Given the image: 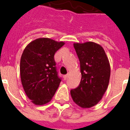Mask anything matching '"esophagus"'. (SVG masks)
<instances>
[{"label":"esophagus","mask_w":130,"mask_h":130,"mask_svg":"<svg viewBox=\"0 0 130 130\" xmlns=\"http://www.w3.org/2000/svg\"><path fill=\"white\" fill-rule=\"evenodd\" d=\"M67 77H68V75H63V79H65V80H66V79H67Z\"/></svg>","instance_id":"obj_1"}]
</instances>
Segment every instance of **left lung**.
<instances>
[{
	"label": "left lung",
	"mask_w": 130,
	"mask_h": 130,
	"mask_svg": "<svg viewBox=\"0 0 130 130\" xmlns=\"http://www.w3.org/2000/svg\"><path fill=\"white\" fill-rule=\"evenodd\" d=\"M80 63L82 79L77 88L71 90L74 103L82 108H90L99 103L109 85L111 67L101 45L87 42L74 43Z\"/></svg>",
	"instance_id": "1"
}]
</instances>
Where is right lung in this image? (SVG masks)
<instances>
[{"mask_svg": "<svg viewBox=\"0 0 130 130\" xmlns=\"http://www.w3.org/2000/svg\"><path fill=\"white\" fill-rule=\"evenodd\" d=\"M65 43L42 38L31 42L24 49L20 61L21 84L25 94L36 105L51 101L61 79L58 76L55 53Z\"/></svg>", "mask_w": 130, "mask_h": 130, "instance_id": "obj_1", "label": "right lung"}]
</instances>
